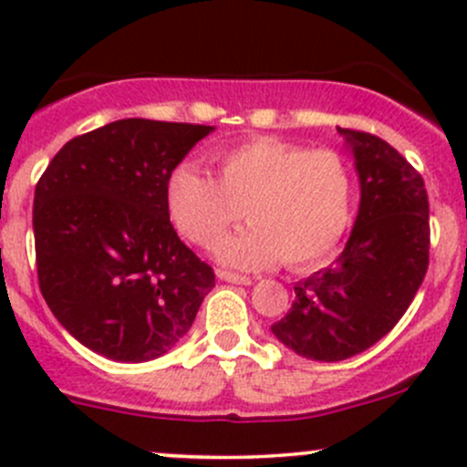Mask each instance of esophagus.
I'll return each mask as SVG.
<instances>
[{
  "label": "esophagus",
  "mask_w": 467,
  "mask_h": 467,
  "mask_svg": "<svg viewBox=\"0 0 467 467\" xmlns=\"http://www.w3.org/2000/svg\"><path fill=\"white\" fill-rule=\"evenodd\" d=\"M216 275H219L223 282H233V285H251L253 282L248 275H239V273L225 271V268H219V271H216Z\"/></svg>",
  "instance_id": "esophagus-1"
}]
</instances>
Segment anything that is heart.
<instances>
[{"label": "heart", "instance_id": "heart-1", "mask_svg": "<svg viewBox=\"0 0 467 467\" xmlns=\"http://www.w3.org/2000/svg\"><path fill=\"white\" fill-rule=\"evenodd\" d=\"M219 178L178 164L167 178V210L178 233L210 248L246 210L251 228L219 244L221 262L307 268L341 242L350 221L352 171L334 149L251 138L216 150Z\"/></svg>", "mask_w": 467, "mask_h": 467}]
</instances>
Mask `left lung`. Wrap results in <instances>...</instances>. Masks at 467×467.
<instances>
[{"instance_id":"8db88e82","label":"left lung","mask_w":467,"mask_h":467,"mask_svg":"<svg viewBox=\"0 0 467 467\" xmlns=\"http://www.w3.org/2000/svg\"><path fill=\"white\" fill-rule=\"evenodd\" d=\"M361 203L334 266L294 286L296 300L271 329L286 348L317 361L368 350L398 325L430 266L425 181L373 133H352Z\"/></svg>"}]
</instances>
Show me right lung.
Masks as SVG:
<instances>
[{"mask_svg": "<svg viewBox=\"0 0 467 467\" xmlns=\"http://www.w3.org/2000/svg\"><path fill=\"white\" fill-rule=\"evenodd\" d=\"M212 126L119 119L69 140L36 185L37 285L77 341L115 361L164 355L214 271L169 221L167 178Z\"/></svg>", "mask_w": 467, "mask_h": 467, "instance_id": "obj_1", "label": "right lung"}]
</instances>
